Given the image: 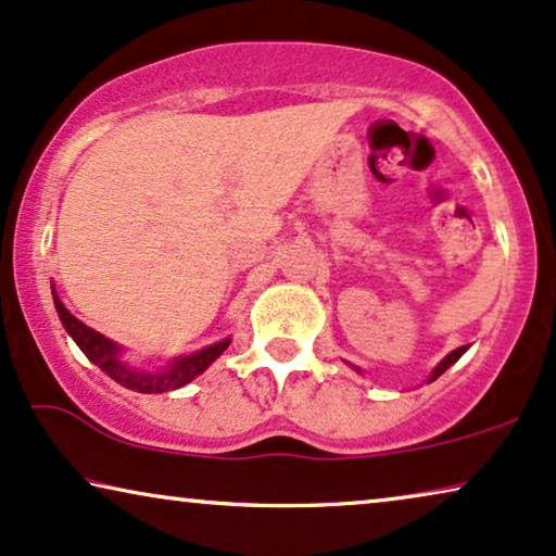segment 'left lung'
<instances>
[{
  "label": "left lung",
  "mask_w": 556,
  "mask_h": 556,
  "mask_svg": "<svg viewBox=\"0 0 556 556\" xmlns=\"http://www.w3.org/2000/svg\"><path fill=\"white\" fill-rule=\"evenodd\" d=\"M468 352V346H458V349H453V352L451 354H447V356H443V359H440L438 364H435V369H432L430 371V377H428V382H435V379L440 377V375H443V371L447 369V367H453V364L455 362H458L460 359V356L463 354H466ZM352 367H354V364H352ZM356 371H359V375H362V369L359 367H354Z\"/></svg>",
  "instance_id": "8db88e82"
}]
</instances>
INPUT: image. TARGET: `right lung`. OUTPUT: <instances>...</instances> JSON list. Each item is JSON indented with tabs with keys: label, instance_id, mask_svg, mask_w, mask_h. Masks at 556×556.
<instances>
[{
	"label": "right lung",
	"instance_id": "add662e5",
	"mask_svg": "<svg viewBox=\"0 0 556 556\" xmlns=\"http://www.w3.org/2000/svg\"><path fill=\"white\" fill-rule=\"evenodd\" d=\"M52 301H55L60 321H63L65 331L71 333L75 344L80 346V352L86 354L96 367H101L113 382H118L121 387H126V390L141 392V394L179 390V387L192 382L194 377H200L202 371L207 369L227 346H230V339H223L200 349V352H192L187 356H174V359L169 364H164V367H156V369L136 367V364L124 359V346L116 344V341L109 337H103V333H98L96 329H90V326L83 324L80 318H75L71 311L63 306V301L58 299L55 286H52Z\"/></svg>",
	"mask_w": 556,
	"mask_h": 556
}]
</instances>
